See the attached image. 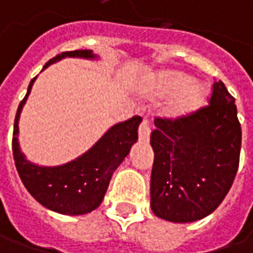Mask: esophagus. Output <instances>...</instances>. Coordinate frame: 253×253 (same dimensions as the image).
Here are the masks:
<instances>
[{
    "instance_id": "34e87169",
    "label": "esophagus",
    "mask_w": 253,
    "mask_h": 253,
    "mask_svg": "<svg viewBox=\"0 0 253 253\" xmlns=\"http://www.w3.org/2000/svg\"><path fill=\"white\" fill-rule=\"evenodd\" d=\"M151 138V126H149V121L146 118L142 120L141 126H139V141L141 142H149Z\"/></svg>"
}]
</instances>
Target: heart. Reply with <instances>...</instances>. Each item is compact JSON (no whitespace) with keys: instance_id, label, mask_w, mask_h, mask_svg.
I'll list each match as a JSON object with an SVG mask.
<instances>
[{"instance_id":"heart-1","label":"heart","mask_w":253,"mask_h":253,"mask_svg":"<svg viewBox=\"0 0 253 253\" xmlns=\"http://www.w3.org/2000/svg\"><path fill=\"white\" fill-rule=\"evenodd\" d=\"M149 92L155 98H168L163 107L165 115L180 120L200 110L209 91L201 82L189 79L187 74L177 70H162L149 84Z\"/></svg>"}]
</instances>
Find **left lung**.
<instances>
[{"instance_id": "8db88e82", "label": "left lung", "mask_w": 253, "mask_h": 253, "mask_svg": "<svg viewBox=\"0 0 253 253\" xmlns=\"http://www.w3.org/2000/svg\"><path fill=\"white\" fill-rule=\"evenodd\" d=\"M151 207L159 218L193 222L225 199L239 166L241 124L235 98L212 84L207 107L180 120H155Z\"/></svg>"}]
</instances>
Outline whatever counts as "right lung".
<instances>
[{"instance_id":"1","label":"right lung","mask_w":253,"mask_h":253,"mask_svg":"<svg viewBox=\"0 0 253 253\" xmlns=\"http://www.w3.org/2000/svg\"><path fill=\"white\" fill-rule=\"evenodd\" d=\"M64 57L97 59L91 50L63 52L44 64L43 70ZM36 77L29 83L28 92L15 115L12 152L18 174L26 190L38 203L54 212L64 215H83L101 204L108 189L112 173L128 156L138 139V126L142 118L135 115L128 121L111 126L95 145L77 159L60 166H39L29 162L21 152L18 142V122Z\"/></svg>"}]
</instances>
